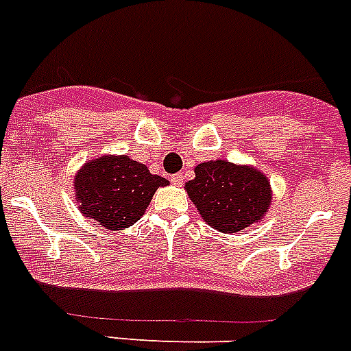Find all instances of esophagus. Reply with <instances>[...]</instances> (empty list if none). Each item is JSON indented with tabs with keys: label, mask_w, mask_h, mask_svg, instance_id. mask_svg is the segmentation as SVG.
Returning a JSON list of instances; mask_svg holds the SVG:
<instances>
[{
	"label": "esophagus",
	"mask_w": 351,
	"mask_h": 351,
	"mask_svg": "<svg viewBox=\"0 0 351 351\" xmlns=\"http://www.w3.org/2000/svg\"><path fill=\"white\" fill-rule=\"evenodd\" d=\"M171 184H173V185L184 184V175H182V173H176V175L171 176Z\"/></svg>",
	"instance_id": "obj_1"
}]
</instances>
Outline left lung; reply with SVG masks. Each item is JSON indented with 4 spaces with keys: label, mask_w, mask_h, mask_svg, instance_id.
<instances>
[{
    "label": "left lung",
    "mask_w": 351,
    "mask_h": 351,
    "mask_svg": "<svg viewBox=\"0 0 351 351\" xmlns=\"http://www.w3.org/2000/svg\"><path fill=\"white\" fill-rule=\"evenodd\" d=\"M194 180L185 184V191L212 228L235 234L267 214L269 180L255 167L210 160L194 167Z\"/></svg>",
    "instance_id": "left-lung-1"
}]
</instances>
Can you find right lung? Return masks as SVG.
<instances>
[{
    "label": "right lung",
    "instance_id": "obj_1",
    "mask_svg": "<svg viewBox=\"0 0 351 351\" xmlns=\"http://www.w3.org/2000/svg\"><path fill=\"white\" fill-rule=\"evenodd\" d=\"M73 184L85 217L108 230H123L141 219L155 191L169 182L126 155H105L87 162Z\"/></svg>",
    "mask_w": 351,
    "mask_h": 351
}]
</instances>
